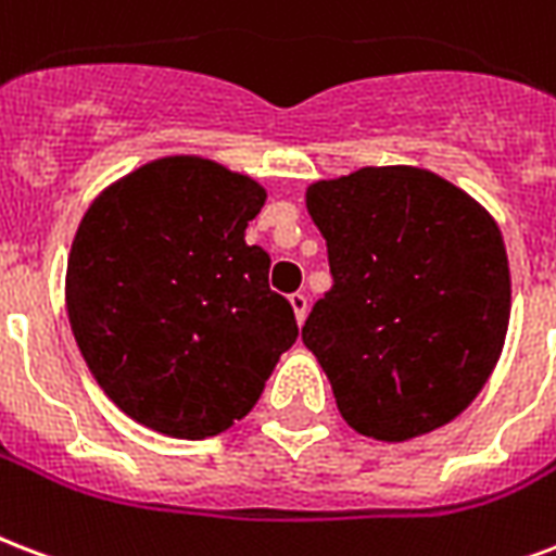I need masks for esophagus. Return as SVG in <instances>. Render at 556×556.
Returning <instances> with one entry per match:
<instances>
[{"label":"esophagus","mask_w":556,"mask_h":556,"mask_svg":"<svg viewBox=\"0 0 556 556\" xmlns=\"http://www.w3.org/2000/svg\"><path fill=\"white\" fill-rule=\"evenodd\" d=\"M288 300H291V308H294L296 320L303 324V320H306V312H308V296L303 294V291H294V294L288 296Z\"/></svg>","instance_id":"obj_1"}]
</instances>
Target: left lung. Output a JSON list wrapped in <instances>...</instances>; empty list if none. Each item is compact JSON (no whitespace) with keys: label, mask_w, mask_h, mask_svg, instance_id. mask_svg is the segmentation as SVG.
Segmentation results:
<instances>
[{"label":"left lung","mask_w":556,"mask_h":556,"mask_svg":"<svg viewBox=\"0 0 556 556\" xmlns=\"http://www.w3.org/2000/svg\"><path fill=\"white\" fill-rule=\"evenodd\" d=\"M332 288L303 326L341 417L400 443L446 426L502 355L510 268L502 232L443 177L381 165L308 186Z\"/></svg>","instance_id":"8db88e82"}]
</instances>
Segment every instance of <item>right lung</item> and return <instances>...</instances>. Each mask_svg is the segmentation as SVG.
<instances>
[{"label": "right lung", "instance_id": "right-lung-1", "mask_svg": "<svg viewBox=\"0 0 556 556\" xmlns=\"http://www.w3.org/2000/svg\"><path fill=\"white\" fill-rule=\"evenodd\" d=\"M265 189L201 156H165L92 201L72 241L66 312L110 400L148 429L203 440L260 402L296 317L244 230Z\"/></svg>", "mask_w": 556, "mask_h": 556}]
</instances>
